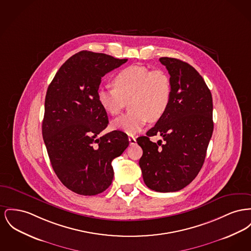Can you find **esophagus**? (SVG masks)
I'll use <instances>...</instances> for the list:
<instances>
[{"label":"esophagus","mask_w":251,"mask_h":251,"mask_svg":"<svg viewBox=\"0 0 251 251\" xmlns=\"http://www.w3.org/2000/svg\"><path fill=\"white\" fill-rule=\"evenodd\" d=\"M129 142H130V145H134L136 143L135 137L134 136H129Z\"/></svg>","instance_id":"34e87169"}]
</instances>
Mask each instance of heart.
<instances>
[{
    "instance_id": "heart-1",
    "label": "heart",
    "mask_w": 251,
    "mask_h": 251,
    "mask_svg": "<svg viewBox=\"0 0 251 251\" xmlns=\"http://www.w3.org/2000/svg\"><path fill=\"white\" fill-rule=\"evenodd\" d=\"M112 84L114 89L98 90V101L111 116H118L130 103L132 111L111 124L113 129L127 134L140 132L149 120H159L171 103L172 79L162 69L130 65L115 75Z\"/></svg>"
}]
</instances>
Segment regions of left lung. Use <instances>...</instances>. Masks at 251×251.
Listing matches in <instances>:
<instances>
[{
    "mask_svg": "<svg viewBox=\"0 0 251 251\" xmlns=\"http://www.w3.org/2000/svg\"><path fill=\"white\" fill-rule=\"evenodd\" d=\"M159 60L171 75V103L147 135L136 141L143 150L139 166L146 186L174 192L188 186L204 164L213 132V105L205 80L192 65L174 58ZM156 134L163 136V145L149 140Z\"/></svg>",
    "mask_w": 251,
    "mask_h": 251,
    "instance_id": "obj_1",
    "label": "left lung"
}]
</instances>
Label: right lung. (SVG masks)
<instances>
[{
  "label": "right lung",
  "instance_id": "obj_1",
  "mask_svg": "<svg viewBox=\"0 0 251 251\" xmlns=\"http://www.w3.org/2000/svg\"><path fill=\"white\" fill-rule=\"evenodd\" d=\"M128 59L80 51L67 59L49 84L43 137L60 182L80 195H96L112 184V161L129 146L121 131L102 134L109 120L97 92L101 77Z\"/></svg>",
  "mask_w": 251,
  "mask_h": 251
}]
</instances>
